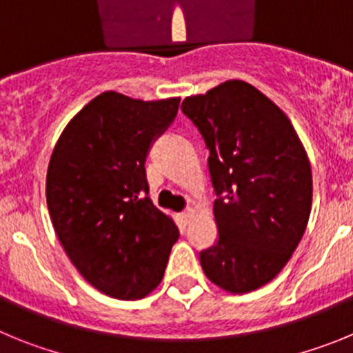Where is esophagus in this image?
Returning a JSON list of instances; mask_svg holds the SVG:
<instances>
[{
	"label": "esophagus",
	"instance_id": "34e87169",
	"mask_svg": "<svg viewBox=\"0 0 353 353\" xmlns=\"http://www.w3.org/2000/svg\"><path fill=\"white\" fill-rule=\"evenodd\" d=\"M196 217V210L194 208H187V210H183L182 214H180V219H182L183 224H189L192 219Z\"/></svg>",
	"mask_w": 353,
	"mask_h": 353
}]
</instances>
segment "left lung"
Returning a JSON list of instances; mask_svg holds the SVG:
<instances>
[{
  "label": "left lung",
  "instance_id": "left-lung-1",
  "mask_svg": "<svg viewBox=\"0 0 353 353\" xmlns=\"http://www.w3.org/2000/svg\"><path fill=\"white\" fill-rule=\"evenodd\" d=\"M182 111L208 150L219 239L199 252L205 276L230 293L270 283L311 214L313 180L288 117L252 84L233 79L187 97Z\"/></svg>",
  "mask_w": 353,
  "mask_h": 353
}]
</instances>
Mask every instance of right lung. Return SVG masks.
<instances>
[{"mask_svg": "<svg viewBox=\"0 0 353 353\" xmlns=\"http://www.w3.org/2000/svg\"><path fill=\"white\" fill-rule=\"evenodd\" d=\"M180 99L104 92L68 121L52 150L46 198L81 276L109 297H146L162 281L179 228L148 198L145 162Z\"/></svg>", "mask_w": 353, "mask_h": 353, "instance_id": "add662e5", "label": "right lung"}]
</instances>
